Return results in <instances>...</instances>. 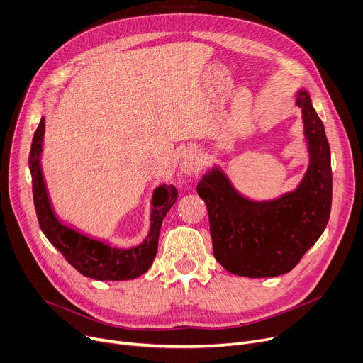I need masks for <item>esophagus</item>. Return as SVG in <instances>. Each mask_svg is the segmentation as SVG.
<instances>
[{
  "mask_svg": "<svg viewBox=\"0 0 363 363\" xmlns=\"http://www.w3.org/2000/svg\"><path fill=\"white\" fill-rule=\"evenodd\" d=\"M179 167H181V172H184V174L191 175L199 169V160L193 155V152H186V155H184L182 159H181Z\"/></svg>",
  "mask_w": 363,
  "mask_h": 363,
  "instance_id": "obj_1",
  "label": "esophagus"
}]
</instances>
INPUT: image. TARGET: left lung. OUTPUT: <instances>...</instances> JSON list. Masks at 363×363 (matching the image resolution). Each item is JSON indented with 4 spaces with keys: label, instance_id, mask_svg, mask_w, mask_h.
Listing matches in <instances>:
<instances>
[{
    "label": "left lung",
    "instance_id": "8db88e82",
    "mask_svg": "<svg viewBox=\"0 0 363 363\" xmlns=\"http://www.w3.org/2000/svg\"><path fill=\"white\" fill-rule=\"evenodd\" d=\"M294 99L309 163L293 191L253 200L238 191L216 163L197 185L207 206L215 259L234 275L266 278L290 272L328 223L333 174L325 128L306 89L298 88Z\"/></svg>",
    "mask_w": 363,
    "mask_h": 363
}]
</instances>
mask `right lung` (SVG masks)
<instances>
[{
    "label": "right lung",
    "mask_w": 363,
    "mask_h": 363,
    "mask_svg": "<svg viewBox=\"0 0 363 363\" xmlns=\"http://www.w3.org/2000/svg\"><path fill=\"white\" fill-rule=\"evenodd\" d=\"M45 133L44 116L38 125L30 145L29 170L35 211L41 230L73 268L97 281H126L145 274L157 253L159 234L169 208L175 204L178 191L172 184H160L151 196L150 228L147 237L137 245L119 247L86 235L66 225L52 208L41 167Z\"/></svg>",
    "instance_id": "obj_1"
}]
</instances>
